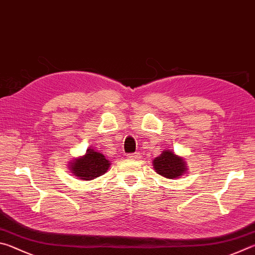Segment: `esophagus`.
I'll return each instance as SVG.
<instances>
[{"label":"esophagus","instance_id":"34e87169","mask_svg":"<svg viewBox=\"0 0 255 255\" xmlns=\"http://www.w3.org/2000/svg\"><path fill=\"white\" fill-rule=\"evenodd\" d=\"M127 157L128 158V159H132V160H136V159H139L140 158V153H137V152H134V153H128Z\"/></svg>","mask_w":255,"mask_h":255}]
</instances>
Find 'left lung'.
Listing matches in <instances>:
<instances>
[{"label": "left lung", "mask_w": 255, "mask_h": 255, "mask_svg": "<svg viewBox=\"0 0 255 255\" xmlns=\"http://www.w3.org/2000/svg\"><path fill=\"white\" fill-rule=\"evenodd\" d=\"M185 159L178 157L170 150H164L159 157L153 160V168L157 173L168 179L179 178L187 170Z\"/></svg>", "instance_id": "obj_1"}]
</instances>
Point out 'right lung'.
<instances>
[{"label": "right lung", "instance_id": "1", "mask_svg": "<svg viewBox=\"0 0 255 255\" xmlns=\"http://www.w3.org/2000/svg\"><path fill=\"white\" fill-rule=\"evenodd\" d=\"M111 162L104 154L93 149H87L83 157L74 159L69 169L74 175L83 180H93L109 170Z\"/></svg>", "mask_w": 255, "mask_h": 255}]
</instances>
